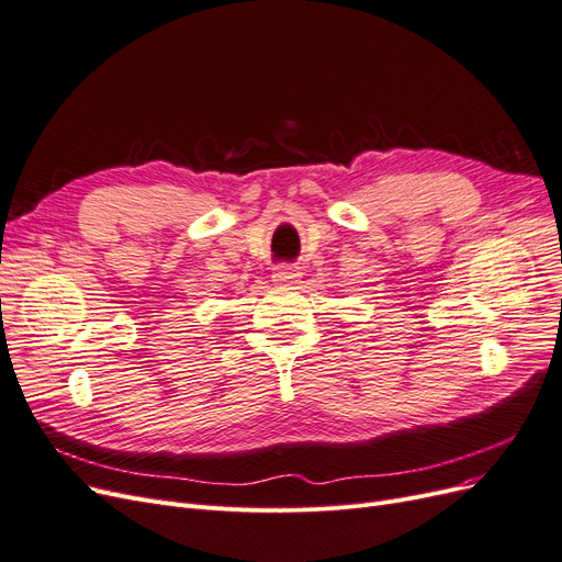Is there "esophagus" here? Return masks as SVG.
Here are the masks:
<instances>
[{
  "label": "esophagus",
  "mask_w": 562,
  "mask_h": 562,
  "mask_svg": "<svg viewBox=\"0 0 562 562\" xmlns=\"http://www.w3.org/2000/svg\"><path fill=\"white\" fill-rule=\"evenodd\" d=\"M271 279L281 285H293L300 279V267L297 265H279L274 269V274H271Z\"/></svg>",
  "instance_id": "1"
}]
</instances>
